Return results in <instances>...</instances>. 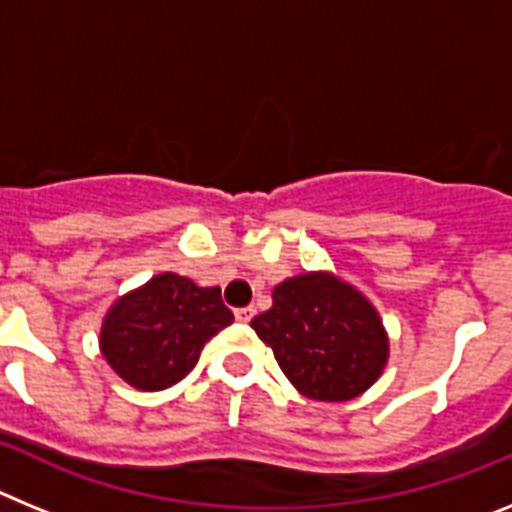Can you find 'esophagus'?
I'll return each instance as SVG.
<instances>
[{"mask_svg":"<svg viewBox=\"0 0 512 512\" xmlns=\"http://www.w3.org/2000/svg\"><path fill=\"white\" fill-rule=\"evenodd\" d=\"M253 315H256V310H253V305L238 307V310H235V320H238V323H248V320H251Z\"/></svg>","mask_w":512,"mask_h":512,"instance_id":"1","label":"esophagus"}]
</instances>
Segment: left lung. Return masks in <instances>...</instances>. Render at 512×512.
Instances as JSON below:
<instances>
[{"instance_id":"obj_1","label":"left lung","mask_w":512,"mask_h":512,"mask_svg":"<svg viewBox=\"0 0 512 512\" xmlns=\"http://www.w3.org/2000/svg\"><path fill=\"white\" fill-rule=\"evenodd\" d=\"M271 300L251 328L302 395L343 402L377 382L387 336L377 310L354 287L330 274H302L274 287Z\"/></svg>"}]
</instances>
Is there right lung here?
<instances>
[{"instance_id":"add662e5","label":"right lung","mask_w":512,"mask_h":512,"mask_svg":"<svg viewBox=\"0 0 512 512\" xmlns=\"http://www.w3.org/2000/svg\"><path fill=\"white\" fill-rule=\"evenodd\" d=\"M233 323L220 287L158 274L122 297L102 325V354L138 390H166L194 369L217 330Z\"/></svg>"}]
</instances>
